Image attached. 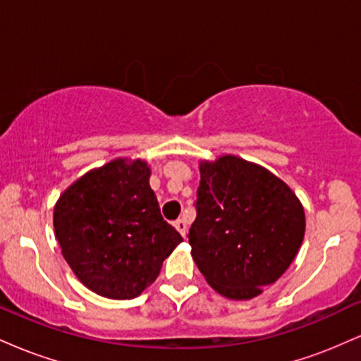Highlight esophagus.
Wrapping results in <instances>:
<instances>
[{"mask_svg":"<svg viewBox=\"0 0 361 361\" xmlns=\"http://www.w3.org/2000/svg\"><path fill=\"white\" fill-rule=\"evenodd\" d=\"M175 227L178 229V233L183 235V238H186V229H188V226H186L185 219H178V221H175Z\"/></svg>","mask_w":361,"mask_h":361,"instance_id":"obj_1","label":"esophagus"}]
</instances>
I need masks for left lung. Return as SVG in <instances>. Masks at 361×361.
<instances>
[{
  "instance_id": "1",
  "label": "left lung",
  "mask_w": 361,
  "mask_h": 361,
  "mask_svg": "<svg viewBox=\"0 0 361 361\" xmlns=\"http://www.w3.org/2000/svg\"><path fill=\"white\" fill-rule=\"evenodd\" d=\"M190 246L215 292L250 300L287 271L305 234L304 207L267 168L224 154L200 161Z\"/></svg>"
}]
</instances>
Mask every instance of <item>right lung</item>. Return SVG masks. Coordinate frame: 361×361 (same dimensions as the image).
Here are the masks:
<instances>
[{"mask_svg":"<svg viewBox=\"0 0 361 361\" xmlns=\"http://www.w3.org/2000/svg\"><path fill=\"white\" fill-rule=\"evenodd\" d=\"M144 159L117 157L61 193L54 231L78 280L106 299L140 295L183 241L164 221Z\"/></svg>","mask_w":361,"mask_h":361,"instance_id":"add662e5","label":"right lung"}]
</instances>
